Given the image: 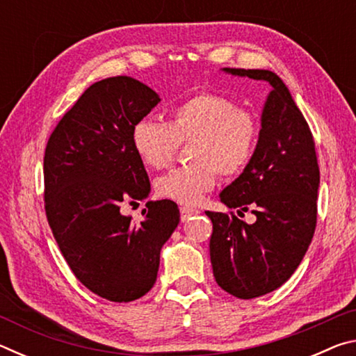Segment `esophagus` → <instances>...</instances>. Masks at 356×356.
Returning a JSON list of instances; mask_svg holds the SVG:
<instances>
[{
  "mask_svg": "<svg viewBox=\"0 0 356 356\" xmlns=\"http://www.w3.org/2000/svg\"><path fill=\"white\" fill-rule=\"evenodd\" d=\"M197 213H200V210H197V209H193V207H188V206L180 207V218H182V221L190 220L191 216H195Z\"/></svg>",
  "mask_w": 356,
  "mask_h": 356,
  "instance_id": "34e87169",
  "label": "esophagus"
}]
</instances>
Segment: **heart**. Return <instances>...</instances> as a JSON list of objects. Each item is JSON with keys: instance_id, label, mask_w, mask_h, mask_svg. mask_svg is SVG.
<instances>
[{"instance_id": "heart-1", "label": "heart", "mask_w": 356, "mask_h": 356, "mask_svg": "<svg viewBox=\"0 0 356 356\" xmlns=\"http://www.w3.org/2000/svg\"><path fill=\"white\" fill-rule=\"evenodd\" d=\"M259 138L254 113L231 99L201 92L180 102L168 122L140 119L131 127V146L141 163L161 170L172 161L179 143H189L190 165L174 168L155 180L156 195L196 204L222 176H236L250 163Z\"/></svg>"}]
</instances>
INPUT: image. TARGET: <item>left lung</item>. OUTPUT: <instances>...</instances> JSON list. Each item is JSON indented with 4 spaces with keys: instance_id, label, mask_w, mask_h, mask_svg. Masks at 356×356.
Returning a JSON list of instances; mask_svg holds the SVG:
<instances>
[{
    "instance_id": "1",
    "label": "left lung",
    "mask_w": 356,
    "mask_h": 356,
    "mask_svg": "<svg viewBox=\"0 0 356 356\" xmlns=\"http://www.w3.org/2000/svg\"><path fill=\"white\" fill-rule=\"evenodd\" d=\"M272 86L250 163L220 193L227 209L256 215L252 225L232 212L212 220L210 261L215 281L237 298H256L281 287L305 257L317 221L321 184L314 140L281 78L270 70L222 69Z\"/></svg>"
}]
</instances>
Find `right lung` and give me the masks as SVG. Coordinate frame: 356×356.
Instances as JSON below:
<instances>
[{
  "label": "right lung",
  "mask_w": 356,
  "mask_h": 356,
  "mask_svg": "<svg viewBox=\"0 0 356 356\" xmlns=\"http://www.w3.org/2000/svg\"><path fill=\"white\" fill-rule=\"evenodd\" d=\"M159 102L135 78H105L64 114L45 149V212L59 250L78 281L118 303L152 289L161 246L180 220L168 200L149 201L140 222L120 212L150 193L131 127Z\"/></svg>",
  "instance_id": "1"
}]
</instances>
